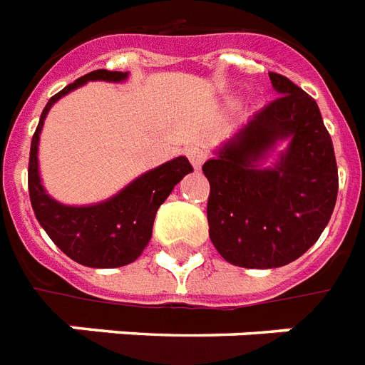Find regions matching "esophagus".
<instances>
[{"label": "esophagus", "instance_id": "esophagus-1", "mask_svg": "<svg viewBox=\"0 0 365 365\" xmlns=\"http://www.w3.org/2000/svg\"><path fill=\"white\" fill-rule=\"evenodd\" d=\"M187 157H189V160H191V165H193L195 168H200V166H202V163L206 160V157H208V151H206L205 148L193 145V148L187 149Z\"/></svg>", "mask_w": 365, "mask_h": 365}]
</instances>
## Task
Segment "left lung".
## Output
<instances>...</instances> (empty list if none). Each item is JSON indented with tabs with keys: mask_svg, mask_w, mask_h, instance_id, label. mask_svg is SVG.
<instances>
[{
	"mask_svg": "<svg viewBox=\"0 0 365 365\" xmlns=\"http://www.w3.org/2000/svg\"><path fill=\"white\" fill-rule=\"evenodd\" d=\"M277 100L214 151L208 233L223 259L274 269L305 254L328 225L339 178L334 143L314 100L288 77L269 73ZM287 148L264 166L278 143Z\"/></svg>",
	"mask_w": 365,
	"mask_h": 365,
	"instance_id": "obj_1",
	"label": "left lung"
}]
</instances>
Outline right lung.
<instances>
[{
    "label": "right lung",
    "instance_id": "right-lung-1",
    "mask_svg": "<svg viewBox=\"0 0 365 365\" xmlns=\"http://www.w3.org/2000/svg\"><path fill=\"white\" fill-rule=\"evenodd\" d=\"M125 79H128V71L96 70L79 77L48 100L31 138L28 189L37 222L68 257L93 269H113L136 261L151 240L159 206L172 193L174 185L182 182L185 174L193 172V166L185 157H176L153 170L143 172L110 199L87 206L62 205L45 191L39 176L37 151L48 110L62 96L83 87L85 83H121Z\"/></svg>",
    "mask_w": 365,
    "mask_h": 365
}]
</instances>
